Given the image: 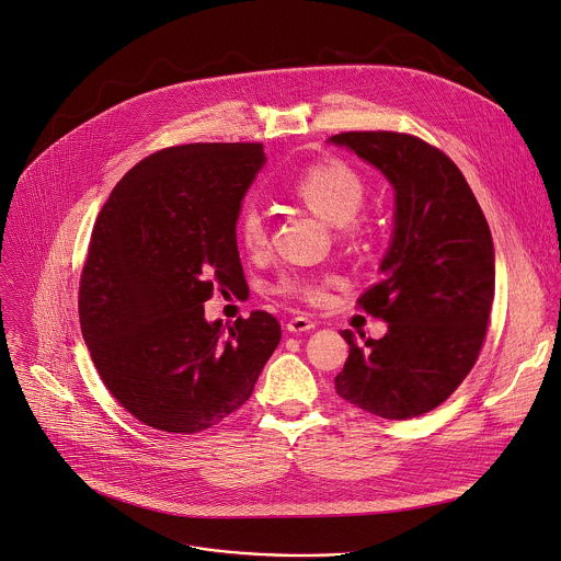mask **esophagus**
Listing matches in <instances>:
<instances>
[{
  "label": "esophagus",
  "mask_w": 561,
  "mask_h": 561,
  "mask_svg": "<svg viewBox=\"0 0 561 561\" xmlns=\"http://www.w3.org/2000/svg\"><path fill=\"white\" fill-rule=\"evenodd\" d=\"M317 323L310 319V317H304V314H299V317H293V319H288V323H286V328H288V332H308V330H312Z\"/></svg>",
  "instance_id": "obj_1"
}]
</instances>
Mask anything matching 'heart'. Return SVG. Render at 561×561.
Instances as JSON below:
<instances>
[{"instance_id": "1", "label": "heart", "mask_w": 561, "mask_h": 561, "mask_svg": "<svg viewBox=\"0 0 561 561\" xmlns=\"http://www.w3.org/2000/svg\"><path fill=\"white\" fill-rule=\"evenodd\" d=\"M293 194L319 218L330 225H339V231L347 240H358L365 236V220L356 218L358 209L365 203L367 186L363 175L347 162L339 158H328L308 164L293 182ZM238 242L249 253H260L268 242L266 218L253 205H247L238 218ZM332 277L301 275L290 273L284 275L275 290L279 295L306 301L321 304L325 299V290Z\"/></svg>"}]
</instances>
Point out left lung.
Here are the masks:
<instances>
[{
	"instance_id": "8db88e82",
	"label": "left lung",
	"mask_w": 561,
	"mask_h": 561,
	"mask_svg": "<svg viewBox=\"0 0 561 561\" xmlns=\"http://www.w3.org/2000/svg\"><path fill=\"white\" fill-rule=\"evenodd\" d=\"M330 142L381 169L397 194L381 279L356 299L388 332L363 347L341 332L350 354L334 390L375 416L414 419L445 403L478 360L495 295L491 231L462 171L423 138L343 131Z\"/></svg>"
}]
</instances>
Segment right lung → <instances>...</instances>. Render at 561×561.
<instances>
[{
    "label": "right lung",
    "mask_w": 561,
    "mask_h": 561,
    "mask_svg": "<svg viewBox=\"0 0 561 561\" xmlns=\"http://www.w3.org/2000/svg\"><path fill=\"white\" fill-rule=\"evenodd\" d=\"M262 142H194L131 167L103 205L79 321L110 394L140 423L198 434L242 408L282 339L264 310L205 319L214 288L247 286L236 222Z\"/></svg>",
    "instance_id": "obj_1"
}]
</instances>
